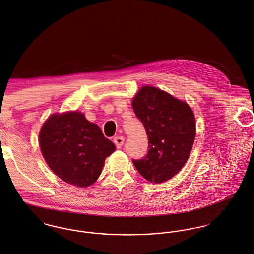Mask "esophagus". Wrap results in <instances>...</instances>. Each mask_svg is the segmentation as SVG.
<instances>
[{
  "label": "esophagus",
  "mask_w": 254,
  "mask_h": 254,
  "mask_svg": "<svg viewBox=\"0 0 254 254\" xmlns=\"http://www.w3.org/2000/svg\"><path fill=\"white\" fill-rule=\"evenodd\" d=\"M114 142L116 143V147L117 148H120L124 142V138L123 137H120V136H117L116 138H114Z\"/></svg>",
  "instance_id": "esophagus-1"
}]
</instances>
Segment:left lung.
<instances>
[{
    "mask_svg": "<svg viewBox=\"0 0 254 254\" xmlns=\"http://www.w3.org/2000/svg\"><path fill=\"white\" fill-rule=\"evenodd\" d=\"M132 107L148 138L147 153L133 159V164L146 181L164 183L176 176L189 157L196 135L194 114L185 102L151 86L138 91Z\"/></svg>",
    "mask_w": 254,
    "mask_h": 254,
    "instance_id": "obj_1",
    "label": "left lung"
}]
</instances>
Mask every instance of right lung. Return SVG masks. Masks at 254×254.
Returning <instances> with one entry per match:
<instances>
[{"label": "right lung", "mask_w": 254, "mask_h": 254, "mask_svg": "<svg viewBox=\"0 0 254 254\" xmlns=\"http://www.w3.org/2000/svg\"><path fill=\"white\" fill-rule=\"evenodd\" d=\"M42 153L52 172L70 185L85 187L101 175L116 145L84 115L70 112L50 116L41 129Z\"/></svg>", "instance_id": "obj_1"}]
</instances>
